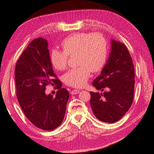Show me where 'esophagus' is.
I'll return each mask as SVG.
<instances>
[{"label": "esophagus", "mask_w": 154, "mask_h": 154, "mask_svg": "<svg viewBox=\"0 0 154 154\" xmlns=\"http://www.w3.org/2000/svg\"><path fill=\"white\" fill-rule=\"evenodd\" d=\"M80 92V91L79 90H78V89H75V90H73L71 92V94H78Z\"/></svg>", "instance_id": "esophagus-1"}]
</instances>
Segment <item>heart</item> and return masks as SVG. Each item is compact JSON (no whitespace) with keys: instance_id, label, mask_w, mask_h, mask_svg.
I'll use <instances>...</instances> for the list:
<instances>
[{"instance_id":"1","label":"heart","mask_w":154,"mask_h":154,"mask_svg":"<svg viewBox=\"0 0 154 154\" xmlns=\"http://www.w3.org/2000/svg\"><path fill=\"white\" fill-rule=\"evenodd\" d=\"M63 51L53 49L50 54V61L57 70H64L68 64V56L77 54V63L79 67L68 71L63 77L67 85L83 87L87 84L93 72L100 71L107 60V44L100 34L79 32L69 35L61 42Z\"/></svg>"}]
</instances>
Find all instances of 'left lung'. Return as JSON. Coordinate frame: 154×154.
<instances>
[{"mask_svg": "<svg viewBox=\"0 0 154 154\" xmlns=\"http://www.w3.org/2000/svg\"><path fill=\"white\" fill-rule=\"evenodd\" d=\"M134 77V67L126 45L112 40L106 64L93 82L97 90L106 91L90 92L91 106L97 119L114 123L122 119L133 102Z\"/></svg>", "mask_w": 154, "mask_h": 154, "instance_id": "left-lung-1", "label": "left lung"}]
</instances>
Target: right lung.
I'll list each match as a JSON object with an SVG mask.
<instances>
[{
    "mask_svg": "<svg viewBox=\"0 0 154 154\" xmlns=\"http://www.w3.org/2000/svg\"><path fill=\"white\" fill-rule=\"evenodd\" d=\"M48 41L34 39L16 63L14 75L16 96L25 116L34 126L51 131L62 123L69 94L54 73ZM48 84L58 89L55 97L45 93Z\"/></svg>",
    "mask_w": 154,
    "mask_h": 154,
    "instance_id": "right-lung-1",
    "label": "right lung"
}]
</instances>
